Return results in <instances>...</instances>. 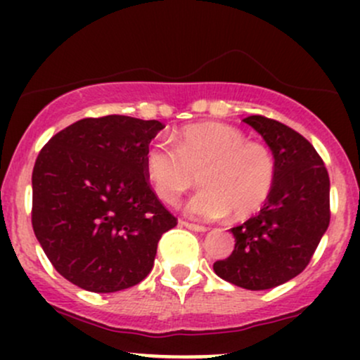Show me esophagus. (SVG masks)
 I'll list each match as a JSON object with an SVG mask.
<instances>
[{
  "label": "esophagus",
  "instance_id": "1",
  "mask_svg": "<svg viewBox=\"0 0 360 360\" xmlns=\"http://www.w3.org/2000/svg\"><path fill=\"white\" fill-rule=\"evenodd\" d=\"M181 225L186 226V229L193 230V232H206V226L205 225H198V223H189V221H181Z\"/></svg>",
  "mask_w": 360,
  "mask_h": 360
}]
</instances>
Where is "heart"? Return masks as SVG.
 Instances as JSON below:
<instances>
[{
    "instance_id": "obj_1",
    "label": "heart",
    "mask_w": 360,
    "mask_h": 360,
    "mask_svg": "<svg viewBox=\"0 0 360 360\" xmlns=\"http://www.w3.org/2000/svg\"><path fill=\"white\" fill-rule=\"evenodd\" d=\"M143 166L157 196L167 205L200 181L186 205L189 214L205 220L257 213L269 200L278 177L272 150L250 142L240 128L226 123H201L179 131L176 147L167 140L150 142Z\"/></svg>"
}]
</instances>
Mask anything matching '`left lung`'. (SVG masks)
Here are the masks:
<instances>
[{
	"mask_svg": "<svg viewBox=\"0 0 360 360\" xmlns=\"http://www.w3.org/2000/svg\"><path fill=\"white\" fill-rule=\"evenodd\" d=\"M243 122L271 147L278 177L259 214L233 226L235 249L213 269L235 286L260 291L307 269L328 229L330 177L315 147L296 130L262 115Z\"/></svg>",
	"mask_w": 360,
	"mask_h": 360,
	"instance_id": "left-lung-1",
	"label": "left lung"
}]
</instances>
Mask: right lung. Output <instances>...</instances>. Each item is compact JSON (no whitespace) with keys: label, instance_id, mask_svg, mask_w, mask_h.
<instances>
[{"label":"right lung","instance_id":"right-lung-1","mask_svg":"<svg viewBox=\"0 0 360 360\" xmlns=\"http://www.w3.org/2000/svg\"><path fill=\"white\" fill-rule=\"evenodd\" d=\"M162 128L123 115L82 118L42 147L32 172V226L69 283L115 292L152 271L157 243L177 225L143 166Z\"/></svg>","mask_w":360,"mask_h":360}]
</instances>
